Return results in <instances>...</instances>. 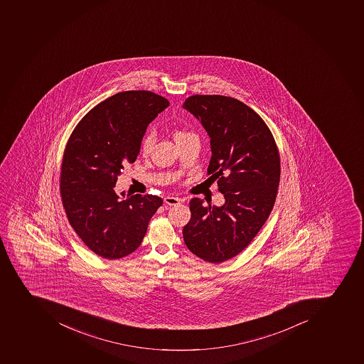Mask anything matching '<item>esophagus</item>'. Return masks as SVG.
<instances>
[{
    "mask_svg": "<svg viewBox=\"0 0 364 364\" xmlns=\"http://www.w3.org/2000/svg\"><path fill=\"white\" fill-rule=\"evenodd\" d=\"M181 198H174V196H166V198H164V202L168 205H178L181 203Z\"/></svg>",
    "mask_w": 364,
    "mask_h": 364,
    "instance_id": "1",
    "label": "esophagus"
}]
</instances>
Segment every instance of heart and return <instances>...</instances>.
<instances>
[{
  "label": "heart",
  "mask_w": 364,
  "mask_h": 364,
  "mask_svg": "<svg viewBox=\"0 0 364 364\" xmlns=\"http://www.w3.org/2000/svg\"><path fill=\"white\" fill-rule=\"evenodd\" d=\"M190 136H192V133L185 132V131H176L174 132V140H176V142L181 141L183 139ZM155 139L156 138H155L153 131H147L144 133L141 141H140V151L144 155L151 153L154 144H155Z\"/></svg>",
  "instance_id": "1"
}]
</instances>
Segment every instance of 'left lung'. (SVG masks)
Here are the masks:
<instances>
[{
	"mask_svg": "<svg viewBox=\"0 0 364 364\" xmlns=\"http://www.w3.org/2000/svg\"><path fill=\"white\" fill-rule=\"evenodd\" d=\"M183 107L210 136L208 174L225 198L222 207L191 200L183 241L194 255L218 264L242 252L270 216L279 186V151L264 120L239 100L198 94Z\"/></svg>",
	"mask_w": 364,
	"mask_h": 364,
	"instance_id": "8db88e82",
	"label": "left lung"
}]
</instances>
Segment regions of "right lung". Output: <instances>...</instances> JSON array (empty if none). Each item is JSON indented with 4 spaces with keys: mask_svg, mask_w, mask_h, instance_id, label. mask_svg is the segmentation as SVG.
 I'll return each instance as SVG.
<instances>
[{
    "mask_svg": "<svg viewBox=\"0 0 364 364\" xmlns=\"http://www.w3.org/2000/svg\"><path fill=\"white\" fill-rule=\"evenodd\" d=\"M168 107L149 90L114 94L85 114L63 154L60 188L70 225L103 259H118L141 245L163 200L114 193L117 177L136 162L148 124ZM124 196V193H122Z\"/></svg>",
    "mask_w": 364,
    "mask_h": 364,
    "instance_id": "1",
    "label": "right lung"
}]
</instances>
